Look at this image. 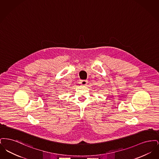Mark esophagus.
Returning <instances> with one entry per match:
<instances>
[{
	"instance_id": "1",
	"label": "esophagus",
	"mask_w": 159,
	"mask_h": 159,
	"mask_svg": "<svg viewBox=\"0 0 159 159\" xmlns=\"http://www.w3.org/2000/svg\"><path fill=\"white\" fill-rule=\"evenodd\" d=\"M80 83H81L82 85H86L87 83H88V81H87V80H81Z\"/></svg>"
}]
</instances>
